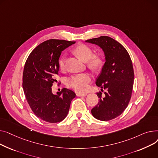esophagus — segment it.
Listing matches in <instances>:
<instances>
[{"label": "esophagus", "mask_w": 158, "mask_h": 158, "mask_svg": "<svg viewBox=\"0 0 158 158\" xmlns=\"http://www.w3.org/2000/svg\"><path fill=\"white\" fill-rule=\"evenodd\" d=\"M77 96H79V97H85L87 96V94H81V93H77L76 94Z\"/></svg>", "instance_id": "obj_1"}]
</instances>
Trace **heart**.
Segmentation results:
<instances>
[{
  "instance_id": "obj_1",
  "label": "heart",
  "mask_w": 158,
  "mask_h": 158,
  "mask_svg": "<svg viewBox=\"0 0 158 158\" xmlns=\"http://www.w3.org/2000/svg\"><path fill=\"white\" fill-rule=\"evenodd\" d=\"M74 52L84 62H87L89 68L98 69L103 64V59L101 57L95 56L93 50L86 44H80L74 49ZM66 57L62 55L59 60V66L60 69L65 68ZM91 81V77L87 73L78 74L71 77L67 80L68 85L78 92H84L89 87V83Z\"/></svg>"
}]
</instances>
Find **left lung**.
<instances>
[{"mask_svg":"<svg viewBox=\"0 0 158 158\" xmlns=\"http://www.w3.org/2000/svg\"><path fill=\"white\" fill-rule=\"evenodd\" d=\"M85 41L99 46L105 56V64L96 84L108 91L105 92L103 98L101 92H98V104L91 110V113L102 121L114 119L124 112L131 98L134 81L131 59L124 46L108 36Z\"/></svg>","mask_w":158,"mask_h":158,"instance_id":"1","label":"left lung"}]
</instances>
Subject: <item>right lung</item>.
Masks as SVG:
<instances>
[{"mask_svg":"<svg viewBox=\"0 0 158 158\" xmlns=\"http://www.w3.org/2000/svg\"><path fill=\"white\" fill-rule=\"evenodd\" d=\"M75 43L60 40L45 41L32 51L25 64L22 86L25 98L34 114L44 121L57 123L63 120L76 96L66 88L57 94L52 92L53 83L57 81L61 52Z\"/></svg>","mask_w":158,"mask_h":158,"instance_id":"1","label":"right lung"}]
</instances>
